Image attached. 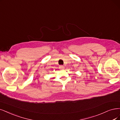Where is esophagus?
I'll return each instance as SVG.
<instances>
[{"label":"esophagus","mask_w":120,"mask_h":120,"mask_svg":"<svg viewBox=\"0 0 120 120\" xmlns=\"http://www.w3.org/2000/svg\"><path fill=\"white\" fill-rule=\"evenodd\" d=\"M60 68L61 69H64V66L63 65H61V66H60Z\"/></svg>","instance_id":"obj_1"}]
</instances>
